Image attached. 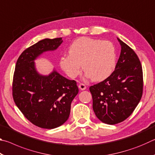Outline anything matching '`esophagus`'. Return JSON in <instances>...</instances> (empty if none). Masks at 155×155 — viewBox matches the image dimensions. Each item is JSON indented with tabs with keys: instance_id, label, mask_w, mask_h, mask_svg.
<instances>
[{
	"instance_id": "34e87169",
	"label": "esophagus",
	"mask_w": 155,
	"mask_h": 155,
	"mask_svg": "<svg viewBox=\"0 0 155 155\" xmlns=\"http://www.w3.org/2000/svg\"><path fill=\"white\" fill-rule=\"evenodd\" d=\"M78 87H79L80 90H85L87 87H86V85H85V84L80 83L79 85H78Z\"/></svg>"
}]
</instances>
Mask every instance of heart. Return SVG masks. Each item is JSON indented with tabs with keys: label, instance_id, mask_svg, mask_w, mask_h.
Here are the masks:
<instances>
[{
	"label": "heart",
	"instance_id": "heart-1",
	"mask_svg": "<svg viewBox=\"0 0 155 155\" xmlns=\"http://www.w3.org/2000/svg\"><path fill=\"white\" fill-rule=\"evenodd\" d=\"M70 54L62 56L59 65L70 78H74L83 71L93 81L106 79L116 65V50L111 41L87 37L78 38L68 48Z\"/></svg>",
	"mask_w": 155,
	"mask_h": 155
}]
</instances>
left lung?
<instances>
[{
    "mask_svg": "<svg viewBox=\"0 0 155 155\" xmlns=\"http://www.w3.org/2000/svg\"><path fill=\"white\" fill-rule=\"evenodd\" d=\"M121 46L118 61L112 74L90 87L93 109L105 124L123 122L134 111L143 94V71L135 51L117 38Z\"/></svg>",
    "mask_w": 155,
    "mask_h": 155,
    "instance_id": "obj_1",
    "label": "left lung"
}]
</instances>
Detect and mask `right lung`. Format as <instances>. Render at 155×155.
Listing matches in <instances>:
<instances>
[{
	"instance_id": "1",
	"label": "right lung",
	"mask_w": 155,
	"mask_h": 155,
	"mask_svg": "<svg viewBox=\"0 0 155 155\" xmlns=\"http://www.w3.org/2000/svg\"><path fill=\"white\" fill-rule=\"evenodd\" d=\"M62 41V38L44 39L25 50L18 59L13 78L12 95L16 106L28 121L47 129L67 121L71 103L78 92L74 80L54 70L42 76L35 70L34 60L44 52L57 49Z\"/></svg>"
}]
</instances>
